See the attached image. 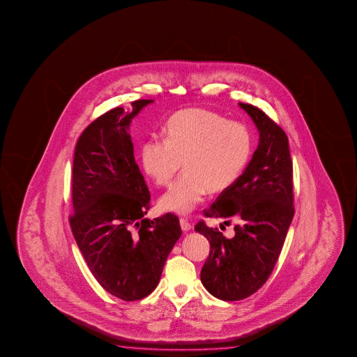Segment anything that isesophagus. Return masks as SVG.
Listing matches in <instances>:
<instances>
[{
	"label": "esophagus",
	"instance_id": "esophagus-1",
	"mask_svg": "<svg viewBox=\"0 0 357 357\" xmlns=\"http://www.w3.org/2000/svg\"><path fill=\"white\" fill-rule=\"evenodd\" d=\"M180 225H181V229L183 232H188V231L192 229V225L190 224L188 220H185V218L180 220Z\"/></svg>",
	"mask_w": 357,
	"mask_h": 357
}]
</instances>
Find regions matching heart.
I'll return each mask as SVG.
<instances>
[{"label": "heart", "instance_id": "b5f03b06", "mask_svg": "<svg viewBox=\"0 0 357 357\" xmlns=\"http://www.w3.org/2000/svg\"><path fill=\"white\" fill-rule=\"evenodd\" d=\"M252 152V136L241 122L227 121L210 109H182L165 126V141L149 139L141 147V165L158 186L163 211L188 215L206 195L224 192L237 181Z\"/></svg>", "mask_w": 357, "mask_h": 357}]
</instances>
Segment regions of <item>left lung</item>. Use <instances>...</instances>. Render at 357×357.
I'll return each instance as SVG.
<instances>
[{
	"label": "left lung",
	"mask_w": 357,
	"mask_h": 357,
	"mask_svg": "<svg viewBox=\"0 0 357 357\" xmlns=\"http://www.w3.org/2000/svg\"><path fill=\"white\" fill-rule=\"evenodd\" d=\"M260 133L248 167L205 212L207 218L236 220L235 236L226 238L204 221L195 231L210 242L201 282L212 296L238 301L251 296L271 275L294 218V183L289 139L260 109L238 103Z\"/></svg>",
	"instance_id": "1"
}]
</instances>
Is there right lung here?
Wrapping results in <instances>:
<instances>
[{
    "label": "right lung",
    "mask_w": 357,
    "mask_h": 357,
    "mask_svg": "<svg viewBox=\"0 0 357 357\" xmlns=\"http://www.w3.org/2000/svg\"><path fill=\"white\" fill-rule=\"evenodd\" d=\"M151 102L137 100L130 112L116 107L97 117L81 133L73 156V237L98 284L123 301L156 289L182 234L174 213L145 218L151 196L128 128Z\"/></svg>",
    "instance_id": "obj_1"
}]
</instances>
